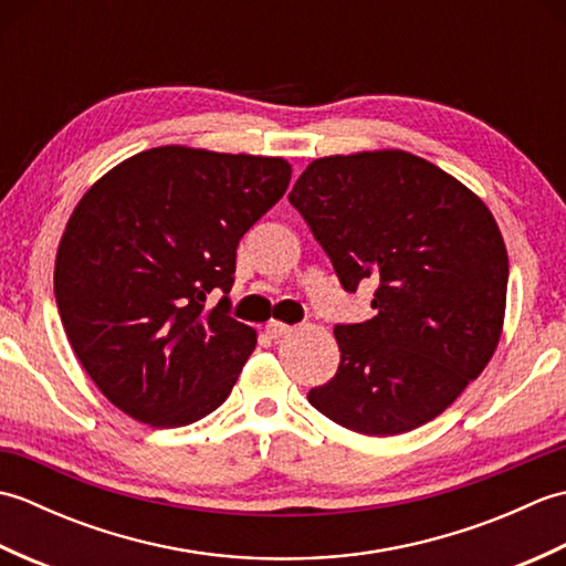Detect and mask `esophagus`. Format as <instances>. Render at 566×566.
<instances>
[{
	"label": "esophagus",
	"instance_id": "obj_1",
	"mask_svg": "<svg viewBox=\"0 0 566 566\" xmlns=\"http://www.w3.org/2000/svg\"><path fill=\"white\" fill-rule=\"evenodd\" d=\"M264 333H268L270 338H284L286 333H292V326H286L282 321H270L268 326H264Z\"/></svg>",
	"mask_w": 566,
	"mask_h": 566
}]
</instances>
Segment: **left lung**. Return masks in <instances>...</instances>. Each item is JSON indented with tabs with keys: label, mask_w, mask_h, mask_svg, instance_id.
<instances>
[{
	"label": "left lung",
	"mask_w": 566,
	"mask_h": 566,
	"mask_svg": "<svg viewBox=\"0 0 566 566\" xmlns=\"http://www.w3.org/2000/svg\"><path fill=\"white\" fill-rule=\"evenodd\" d=\"M290 201L345 292L375 284V318L335 326L338 371L308 403L379 438L440 416L501 338L509 255L484 201L403 150L314 160Z\"/></svg>",
	"instance_id": "8db88e82"
}]
</instances>
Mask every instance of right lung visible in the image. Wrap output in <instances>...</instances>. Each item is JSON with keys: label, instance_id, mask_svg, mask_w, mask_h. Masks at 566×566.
Here are the masks:
<instances>
[{"label": "right lung", "instance_id": "right-lung-1", "mask_svg": "<svg viewBox=\"0 0 566 566\" xmlns=\"http://www.w3.org/2000/svg\"><path fill=\"white\" fill-rule=\"evenodd\" d=\"M282 158L163 146L116 165L55 258L67 340L116 408L179 428L231 394L258 335L231 316L235 250L290 187ZM211 291H223L213 310Z\"/></svg>", "mask_w": 566, "mask_h": 566}]
</instances>
